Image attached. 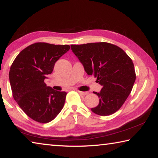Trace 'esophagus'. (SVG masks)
Returning <instances> with one entry per match:
<instances>
[{
	"label": "esophagus",
	"instance_id": "34e87169",
	"mask_svg": "<svg viewBox=\"0 0 158 158\" xmlns=\"http://www.w3.org/2000/svg\"><path fill=\"white\" fill-rule=\"evenodd\" d=\"M78 92L79 93V94L80 95H86L88 93V92H83V91H79V90H78Z\"/></svg>",
	"mask_w": 158,
	"mask_h": 158
}]
</instances>
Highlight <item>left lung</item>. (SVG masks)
<instances>
[{"label":"left lung","mask_w":158,"mask_h":158,"mask_svg":"<svg viewBox=\"0 0 158 158\" xmlns=\"http://www.w3.org/2000/svg\"><path fill=\"white\" fill-rule=\"evenodd\" d=\"M88 75H93L102 88L94 92L100 98L91 111L109 116L121 107L132 89L136 79L134 64L121 48L106 42L71 45Z\"/></svg>","instance_id":"8db88e82"}]
</instances>
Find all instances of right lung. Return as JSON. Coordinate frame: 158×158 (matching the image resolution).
<instances>
[{
	"label": "right lung",
	"mask_w": 158,
	"mask_h": 158,
	"mask_svg": "<svg viewBox=\"0 0 158 158\" xmlns=\"http://www.w3.org/2000/svg\"><path fill=\"white\" fill-rule=\"evenodd\" d=\"M69 49V45L37 42L21 51L12 64L9 79L13 98L34 121L47 123L62 110L67 93L47 86L44 79Z\"/></svg>",
	"instance_id": "add662e5"
}]
</instances>
